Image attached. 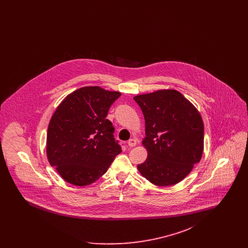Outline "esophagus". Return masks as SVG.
<instances>
[{
    "label": "esophagus",
    "instance_id": "34e87169",
    "mask_svg": "<svg viewBox=\"0 0 248 248\" xmlns=\"http://www.w3.org/2000/svg\"><path fill=\"white\" fill-rule=\"evenodd\" d=\"M137 141L138 140L136 139H130L128 142H127V144H128V146H130V147H135L137 145Z\"/></svg>",
    "mask_w": 248,
    "mask_h": 248
}]
</instances>
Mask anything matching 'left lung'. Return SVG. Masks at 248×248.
Here are the masks:
<instances>
[{
	"mask_svg": "<svg viewBox=\"0 0 248 248\" xmlns=\"http://www.w3.org/2000/svg\"><path fill=\"white\" fill-rule=\"evenodd\" d=\"M145 118L146 161L138 165L143 177L157 186L184 179L200 162L203 123L197 108L177 90H158L134 97Z\"/></svg>",
	"mask_w": 248,
	"mask_h": 248,
	"instance_id": "left-lung-1",
	"label": "left lung"
}]
</instances>
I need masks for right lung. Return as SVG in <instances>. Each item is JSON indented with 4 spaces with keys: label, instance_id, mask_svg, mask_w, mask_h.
I'll list each match as a JSON object with an SVG mask.
<instances>
[{
    "label": "right lung",
    "instance_id": "obj_1",
    "mask_svg": "<svg viewBox=\"0 0 248 248\" xmlns=\"http://www.w3.org/2000/svg\"><path fill=\"white\" fill-rule=\"evenodd\" d=\"M120 92L99 86L77 89L59 104L48 125L50 165L67 182L86 186L104 175L122 148L106 119Z\"/></svg>",
    "mask_w": 248,
    "mask_h": 248
}]
</instances>
